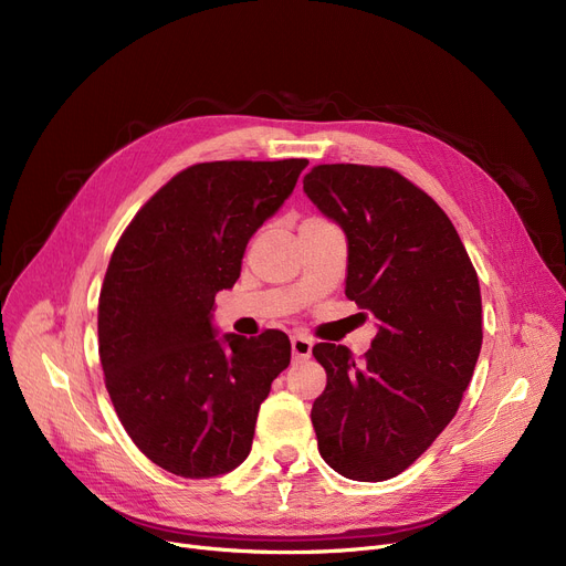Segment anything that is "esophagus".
I'll return each mask as SVG.
<instances>
[{
  "mask_svg": "<svg viewBox=\"0 0 566 566\" xmlns=\"http://www.w3.org/2000/svg\"><path fill=\"white\" fill-rule=\"evenodd\" d=\"M291 355H293L295 363L310 360L312 358V342L307 337H303V335L291 337Z\"/></svg>",
  "mask_w": 566,
  "mask_h": 566,
  "instance_id": "34e87169",
  "label": "esophagus"
}]
</instances>
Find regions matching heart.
Instances as JSON below:
<instances>
[{
    "label": "heart",
    "mask_w": 566,
    "mask_h": 566,
    "mask_svg": "<svg viewBox=\"0 0 566 566\" xmlns=\"http://www.w3.org/2000/svg\"><path fill=\"white\" fill-rule=\"evenodd\" d=\"M312 220H318V218H312Z\"/></svg>",
    "instance_id": "obj_1"
}]
</instances>
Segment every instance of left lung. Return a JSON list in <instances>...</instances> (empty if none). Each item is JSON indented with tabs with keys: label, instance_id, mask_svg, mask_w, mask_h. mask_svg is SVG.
<instances>
[{
	"label": "left lung",
	"instance_id": "1",
	"mask_svg": "<svg viewBox=\"0 0 566 566\" xmlns=\"http://www.w3.org/2000/svg\"><path fill=\"white\" fill-rule=\"evenodd\" d=\"M303 190L346 235V298L376 316L363 363L312 350L328 374L312 406L318 452L348 480H390L459 410L482 348L478 273L442 208L395 169L318 165Z\"/></svg>",
	"mask_w": 566,
	"mask_h": 566
}]
</instances>
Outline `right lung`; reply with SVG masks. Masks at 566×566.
Instances as JSON below:
<instances>
[{
  "label": "right lung",
  "instance_id": "obj_1",
  "mask_svg": "<svg viewBox=\"0 0 566 566\" xmlns=\"http://www.w3.org/2000/svg\"><path fill=\"white\" fill-rule=\"evenodd\" d=\"M307 165H192L142 206L112 252L98 303L107 392L137 448L178 478L241 465L259 406L289 367L284 333L218 335L213 312L216 293L241 277L250 238Z\"/></svg>",
  "mask_w": 566,
  "mask_h": 566
}]
</instances>
